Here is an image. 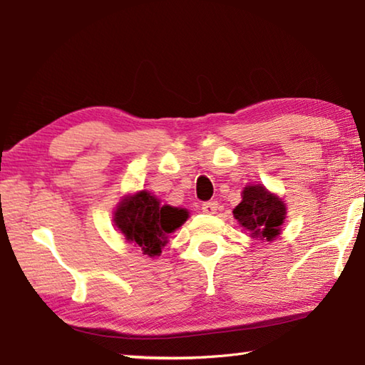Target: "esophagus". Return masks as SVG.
Masks as SVG:
<instances>
[{"instance_id":"34e87169","label":"esophagus","mask_w":365,"mask_h":365,"mask_svg":"<svg viewBox=\"0 0 365 365\" xmlns=\"http://www.w3.org/2000/svg\"><path fill=\"white\" fill-rule=\"evenodd\" d=\"M217 207H218V204H217L215 201L204 202V204H202V212H204V214L212 215V214H215V212H217Z\"/></svg>"}]
</instances>
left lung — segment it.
Returning <instances> with one entry per match:
<instances>
[{"mask_svg": "<svg viewBox=\"0 0 365 365\" xmlns=\"http://www.w3.org/2000/svg\"><path fill=\"white\" fill-rule=\"evenodd\" d=\"M241 202L233 209V215L250 237L258 241H273L281 235L287 207L279 196L271 193L262 183L246 185L241 191Z\"/></svg>", "mask_w": 365, "mask_h": 365, "instance_id": "obj_1", "label": "left lung"}]
</instances>
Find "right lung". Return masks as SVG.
<instances>
[{
    "label": "right lung",
    "mask_w": 365,
    "mask_h": 365,
    "mask_svg": "<svg viewBox=\"0 0 365 365\" xmlns=\"http://www.w3.org/2000/svg\"><path fill=\"white\" fill-rule=\"evenodd\" d=\"M190 212L161 204L147 190L125 195L116 204L113 222L125 241L140 247L145 255L160 257L169 236L188 220Z\"/></svg>",
    "instance_id": "1"
}]
</instances>
